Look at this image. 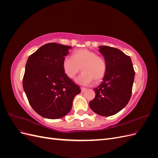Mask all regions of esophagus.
<instances>
[{
    "label": "esophagus",
    "instance_id": "34e87169",
    "mask_svg": "<svg viewBox=\"0 0 158 158\" xmlns=\"http://www.w3.org/2000/svg\"><path fill=\"white\" fill-rule=\"evenodd\" d=\"M80 89H81V92H82V93L85 92V91L87 90V88H83V87H81V88H80Z\"/></svg>",
    "mask_w": 158,
    "mask_h": 158
}]
</instances>
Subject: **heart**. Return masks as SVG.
Wrapping results in <instances>:
<instances>
[{
    "label": "heart",
    "instance_id": "b5f03b06",
    "mask_svg": "<svg viewBox=\"0 0 158 158\" xmlns=\"http://www.w3.org/2000/svg\"><path fill=\"white\" fill-rule=\"evenodd\" d=\"M62 66L64 74L70 79H74L82 70L83 73L76 81L84 85L92 84L93 81L95 83L101 82L107 70L103 57L88 49L75 50L72 57H64Z\"/></svg>",
    "mask_w": 158,
    "mask_h": 158
}]
</instances>
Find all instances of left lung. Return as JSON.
I'll return each instance as SVG.
<instances>
[{
  "instance_id": "8db88e82",
  "label": "left lung",
  "mask_w": 158,
  "mask_h": 158,
  "mask_svg": "<svg viewBox=\"0 0 158 158\" xmlns=\"http://www.w3.org/2000/svg\"><path fill=\"white\" fill-rule=\"evenodd\" d=\"M99 48L107 70L103 82L94 89L95 97L89 106L95 113L108 117L120 111L128 103L135 73L131 57L121 50L108 46Z\"/></svg>"
}]
</instances>
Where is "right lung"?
<instances>
[{
  "instance_id": "1",
  "label": "right lung",
  "mask_w": 158,
  "mask_h": 158,
  "mask_svg": "<svg viewBox=\"0 0 158 158\" xmlns=\"http://www.w3.org/2000/svg\"><path fill=\"white\" fill-rule=\"evenodd\" d=\"M72 47L49 43L40 47L28 58L23 88L31 107L41 117L60 118L68 114L78 85L66 76L62 63Z\"/></svg>"
}]
</instances>
